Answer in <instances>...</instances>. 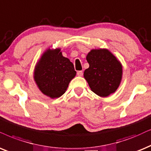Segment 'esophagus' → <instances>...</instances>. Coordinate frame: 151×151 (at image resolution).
Segmentation results:
<instances>
[{
    "mask_svg": "<svg viewBox=\"0 0 151 151\" xmlns=\"http://www.w3.org/2000/svg\"><path fill=\"white\" fill-rule=\"evenodd\" d=\"M77 75L79 76V77H81V76L83 75V71H78Z\"/></svg>",
    "mask_w": 151,
    "mask_h": 151,
    "instance_id": "1",
    "label": "esophagus"
}]
</instances>
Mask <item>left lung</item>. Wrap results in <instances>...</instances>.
Instances as JSON below:
<instances>
[{
	"instance_id": "8db88e82",
	"label": "left lung",
	"mask_w": 151,
	"mask_h": 151,
	"mask_svg": "<svg viewBox=\"0 0 151 151\" xmlns=\"http://www.w3.org/2000/svg\"><path fill=\"white\" fill-rule=\"evenodd\" d=\"M89 68L83 76L91 91L100 97L115 92L122 79L123 69L116 56L106 49H93L88 53Z\"/></svg>"
}]
</instances>
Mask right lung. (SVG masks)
I'll list each match as a JSON object with an SVG mask.
<instances>
[{"label": "right lung", "instance_id": "add662e5", "mask_svg": "<svg viewBox=\"0 0 151 151\" xmlns=\"http://www.w3.org/2000/svg\"><path fill=\"white\" fill-rule=\"evenodd\" d=\"M76 74L73 63L63 56L60 49H49L36 65L34 79L42 93L53 99L64 94Z\"/></svg>", "mask_w": 151, "mask_h": 151}]
</instances>
